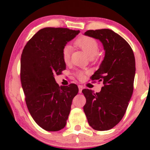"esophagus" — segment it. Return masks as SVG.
Returning a JSON list of instances; mask_svg holds the SVG:
<instances>
[{
	"instance_id": "obj_1",
	"label": "esophagus",
	"mask_w": 150,
	"mask_h": 150,
	"mask_svg": "<svg viewBox=\"0 0 150 150\" xmlns=\"http://www.w3.org/2000/svg\"><path fill=\"white\" fill-rule=\"evenodd\" d=\"M78 88H79V93H81L82 92V89H83V86L82 85H78Z\"/></svg>"
}]
</instances>
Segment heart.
I'll list each match as a JSON object with an SVG mask.
<instances>
[{
    "instance_id": "heart-1",
    "label": "heart",
    "mask_w": 150,
    "mask_h": 150,
    "mask_svg": "<svg viewBox=\"0 0 150 150\" xmlns=\"http://www.w3.org/2000/svg\"><path fill=\"white\" fill-rule=\"evenodd\" d=\"M75 44L90 58L94 57L99 51V44H98L97 41L94 38L88 37V36L79 37L75 41ZM70 53V48L68 46H65L62 51V58L65 63L69 62ZM75 75L79 80H82L84 77V73L82 71L77 72Z\"/></svg>"
}]
</instances>
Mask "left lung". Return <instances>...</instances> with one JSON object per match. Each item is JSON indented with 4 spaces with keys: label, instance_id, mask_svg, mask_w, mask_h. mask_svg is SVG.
Here are the masks:
<instances>
[{
    "label": "left lung",
    "instance_id": "obj_1",
    "mask_svg": "<svg viewBox=\"0 0 150 150\" xmlns=\"http://www.w3.org/2000/svg\"><path fill=\"white\" fill-rule=\"evenodd\" d=\"M85 35L102 43L105 56L99 68L91 77L102 81L99 92L82 91L86 98L83 109L93 129L108 130L116 126L124 116L133 92L135 60L133 51L123 37L108 29L88 30Z\"/></svg>",
    "mask_w": 150,
    "mask_h": 150
}]
</instances>
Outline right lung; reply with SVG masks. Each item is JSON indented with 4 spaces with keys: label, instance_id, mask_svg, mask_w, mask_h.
<instances>
[{
    "label": "right lung",
    "instance_id": "obj_1",
    "mask_svg": "<svg viewBox=\"0 0 150 150\" xmlns=\"http://www.w3.org/2000/svg\"><path fill=\"white\" fill-rule=\"evenodd\" d=\"M79 33L80 30L46 27L34 34L22 51L20 80L26 104L34 121L47 131L64 128L78 93L75 84L59 87L54 76L65 70L62 51Z\"/></svg>",
    "mask_w": 150,
    "mask_h": 150
}]
</instances>
